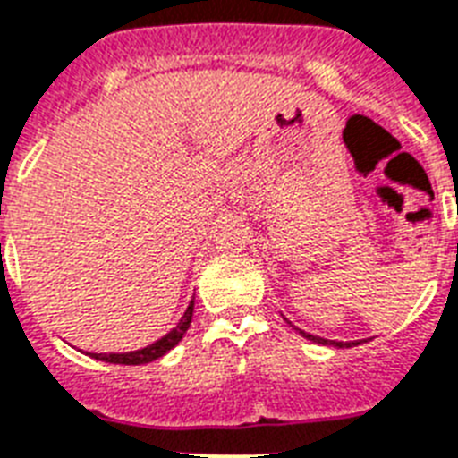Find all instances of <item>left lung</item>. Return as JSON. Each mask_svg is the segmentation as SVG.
I'll return each instance as SVG.
<instances>
[{
    "mask_svg": "<svg viewBox=\"0 0 458 458\" xmlns=\"http://www.w3.org/2000/svg\"><path fill=\"white\" fill-rule=\"evenodd\" d=\"M300 335L306 339H311V342H316V344H335V346H346V349H349L351 344H353V342H327V339L313 337V335H309V332H304V330H300Z\"/></svg>",
    "mask_w": 458,
    "mask_h": 458,
    "instance_id": "obj_1",
    "label": "left lung"
}]
</instances>
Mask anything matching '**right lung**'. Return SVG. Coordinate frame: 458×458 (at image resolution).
<instances>
[{
  "label": "right lung",
  "mask_w": 458,
  "mask_h": 458,
  "mask_svg": "<svg viewBox=\"0 0 458 458\" xmlns=\"http://www.w3.org/2000/svg\"><path fill=\"white\" fill-rule=\"evenodd\" d=\"M191 316H194V300L189 301L187 311H184L182 320L177 323V327H173V330H170L165 337L158 339V342L149 344V346H145V349L140 351H131V353H93V358L105 362H116V365H142V362L157 360V358H161L164 353H168V351L187 335Z\"/></svg>",
  "instance_id": "obj_1"
}]
</instances>
